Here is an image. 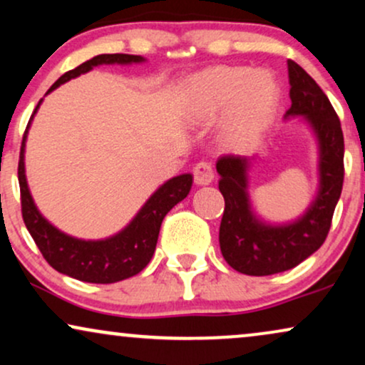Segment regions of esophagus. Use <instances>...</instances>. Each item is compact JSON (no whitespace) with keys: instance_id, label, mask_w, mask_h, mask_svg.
Listing matches in <instances>:
<instances>
[{"instance_id":"obj_1","label":"esophagus","mask_w":365,"mask_h":365,"mask_svg":"<svg viewBox=\"0 0 365 365\" xmlns=\"http://www.w3.org/2000/svg\"><path fill=\"white\" fill-rule=\"evenodd\" d=\"M193 182L197 185H210L214 182V170H212L210 163H198L195 168H193Z\"/></svg>"}]
</instances>
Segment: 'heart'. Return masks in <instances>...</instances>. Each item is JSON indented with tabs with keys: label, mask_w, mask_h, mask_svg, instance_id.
<instances>
[{
	"label": "heart",
	"mask_w": 365,
	"mask_h": 365,
	"mask_svg": "<svg viewBox=\"0 0 365 365\" xmlns=\"http://www.w3.org/2000/svg\"><path fill=\"white\" fill-rule=\"evenodd\" d=\"M281 87L267 71L217 66L193 73L183 86V110L192 126L219 121V138L234 153L262 145L278 118Z\"/></svg>",
	"instance_id": "heart-1"
}]
</instances>
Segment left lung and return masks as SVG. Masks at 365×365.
<instances>
[{
    "label": "left lung",
    "instance_id": "8db88e82",
    "mask_svg": "<svg viewBox=\"0 0 365 365\" xmlns=\"http://www.w3.org/2000/svg\"><path fill=\"white\" fill-rule=\"evenodd\" d=\"M289 99L284 121L302 118L318 146V187L307 210L274 224L256 214L249 195V172L257 156L224 155L217 160L225 209L219 229L220 252L242 274L269 276L298 266L325 241L342 193L344 135L325 92L293 60H288Z\"/></svg>",
    "mask_w": 365,
    "mask_h": 365
}]
</instances>
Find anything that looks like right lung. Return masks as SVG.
<instances>
[{
	"instance_id": "1",
	"label": "right lung",
	"mask_w": 365,
	"mask_h": 365,
	"mask_svg": "<svg viewBox=\"0 0 365 365\" xmlns=\"http://www.w3.org/2000/svg\"><path fill=\"white\" fill-rule=\"evenodd\" d=\"M146 62L141 55L128 53H103L96 55L87 62L81 63L73 71L63 73L60 79L47 91V94L66 84L71 79L82 76L99 66H131V63ZM45 94V96H47ZM43 99L38 101L31 114L29 126L21 141L20 163H18V182L21 192V214L26 229L34 237L40 252L53 269L58 273L71 276L73 279L86 281V283L109 284L131 278L143 271L153 257L156 241L161 222L165 215L173 209L178 202L188 195L192 188V173H182L167 180L151 193L145 205L138 210V214L129 220L128 225L104 239H79L68 236L62 230L50 224L36 207L31 197L29 182L25 173V148L29 129L34 121L36 110Z\"/></svg>"
}]
</instances>
